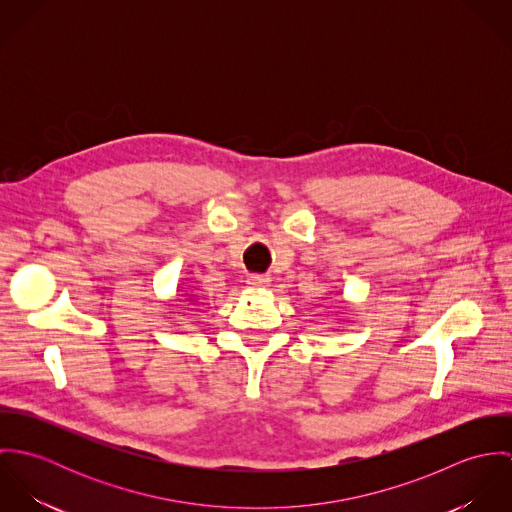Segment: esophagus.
Segmentation results:
<instances>
[{"label":"esophagus","mask_w":512,"mask_h":512,"mask_svg":"<svg viewBox=\"0 0 512 512\" xmlns=\"http://www.w3.org/2000/svg\"><path fill=\"white\" fill-rule=\"evenodd\" d=\"M248 286L250 288H266V286H270V278H266L262 274H252L248 278Z\"/></svg>","instance_id":"esophagus-1"}]
</instances>
